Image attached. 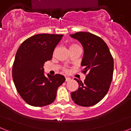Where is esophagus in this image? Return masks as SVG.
<instances>
[{"label": "esophagus", "instance_id": "34e87169", "mask_svg": "<svg viewBox=\"0 0 131 131\" xmlns=\"http://www.w3.org/2000/svg\"><path fill=\"white\" fill-rule=\"evenodd\" d=\"M70 80H71V79L70 78H69V77H66V82H68V81H70Z\"/></svg>", "mask_w": 131, "mask_h": 131}]
</instances>
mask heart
<instances>
[{"instance_id": "1", "label": "heart", "mask_w": 131, "mask_h": 131, "mask_svg": "<svg viewBox=\"0 0 131 131\" xmlns=\"http://www.w3.org/2000/svg\"><path fill=\"white\" fill-rule=\"evenodd\" d=\"M75 46H77V45H72V46H71V47H75ZM64 71H66V72H67V71H68V69H64Z\"/></svg>"}]
</instances>
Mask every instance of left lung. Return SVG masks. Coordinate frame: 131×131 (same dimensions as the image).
<instances>
[{
	"label": "left lung",
	"mask_w": 131,
	"mask_h": 131,
	"mask_svg": "<svg viewBox=\"0 0 131 131\" xmlns=\"http://www.w3.org/2000/svg\"><path fill=\"white\" fill-rule=\"evenodd\" d=\"M84 49L81 66L86 73L84 82L79 83L77 91L71 93L73 101L79 106L89 107L96 104L108 92L113 73V60L107 45L100 37L89 32L70 35Z\"/></svg>",
	"instance_id": "obj_1"
}]
</instances>
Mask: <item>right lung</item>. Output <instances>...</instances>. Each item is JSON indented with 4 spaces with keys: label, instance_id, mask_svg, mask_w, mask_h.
<instances>
[{
    "label": "right lung",
    "instance_id": "right-lung-1",
    "mask_svg": "<svg viewBox=\"0 0 131 131\" xmlns=\"http://www.w3.org/2000/svg\"><path fill=\"white\" fill-rule=\"evenodd\" d=\"M63 35L38 34L24 41L15 57L12 77L23 100L31 106L49 105L56 97L57 89L65 81L64 76L45 75L44 63L52 58Z\"/></svg>",
    "mask_w": 131,
    "mask_h": 131
}]
</instances>
